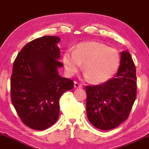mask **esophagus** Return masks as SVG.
I'll list each match as a JSON object with an SVG mask.
<instances>
[{
  "label": "esophagus",
  "mask_w": 149,
  "mask_h": 149,
  "mask_svg": "<svg viewBox=\"0 0 149 149\" xmlns=\"http://www.w3.org/2000/svg\"><path fill=\"white\" fill-rule=\"evenodd\" d=\"M83 88V85H82L80 83H78V82L75 81L74 82V88Z\"/></svg>",
  "instance_id": "34e87169"
}]
</instances>
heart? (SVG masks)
<instances>
[{
  "label": "heart",
  "instance_id": "heart-1",
  "mask_svg": "<svg viewBox=\"0 0 149 149\" xmlns=\"http://www.w3.org/2000/svg\"><path fill=\"white\" fill-rule=\"evenodd\" d=\"M62 62L68 76L78 72L83 64L85 76L94 83L107 81L115 74L120 64L119 53L116 49L99 42H83L73 52L66 51Z\"/></svg>",
  "mask_w": 149,
  "mask_h": 149
}]
</instances>
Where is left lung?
<instances>
[{
    "label": "left lung",
    "mask_w": 149,
    "mask_h": 149,
    "mask_svg": "<svg viewBox=\"0 0 149 149\" xmlns=\"http://www.w3.org/2000/svg\"><path fill=\"white\" fill-rule=\"evenodd\" d=\"M116 77L85 88L88 120L102 130L113 129L127 120L136 100V67L127 51L121 52Z\"/></svg>",
    "instance_id": "obj_1"
}]
</instances>
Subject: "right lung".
<instances>
[{
	"instance_id": "add662e5",
	"label": "right lung",
	"mask_w": 149,
	"mask_h": 149,
	"mask_svg": "<svg viewBox=\"0 0 149 149\" xmlns=\"http://www.w3.org/2000/svg\"><path fill=\"white\" fill-rule=\"evenodd\" d=\"M60 38L46 36L34 39L19 52L11 79V101L22 122L29 127L43 130L57 120L59 99L73 88V81L58 74L64 65L58 59Z\"/></svg>"
}]
</instances>
